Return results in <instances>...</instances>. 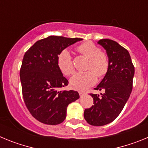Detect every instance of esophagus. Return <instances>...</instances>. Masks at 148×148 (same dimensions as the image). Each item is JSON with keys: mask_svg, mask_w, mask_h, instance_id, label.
Wrapping results in <instances>:
<instances>
[{"mask_svg": "<svg viewBox=\"0 0 148 148\" xmlns=\"http://www.w3.org/2000/svg\"><path fill=\"white\" fill-rule=\"evenodd\" d=\"M79 95H80L81 97H82V96H84V95H86V92H82V91H80V92H79Z\"/></svg>", "mask_w": 148, "mask_h": 148, "instance_id": "34e87169", "label": "esophagus"}]
</instances>
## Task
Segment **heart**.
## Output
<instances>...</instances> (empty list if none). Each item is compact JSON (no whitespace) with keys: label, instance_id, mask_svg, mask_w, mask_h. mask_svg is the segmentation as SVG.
<instances>
[{"label":"heart","instance_id":"b5f03b06","mask_svg":"<svg viewBox=\"0 0 148 148\" xmlns=\"http://www.w3.org/2000/svg\"><path fill=\"white\" fill-rule=\"evenodd\" d=\"M77 50L88 58L85 72L75 73L70 80V87L76 90H85L97 82L98 76L102 78L108 73L110 63L108 55L101 52L92 42L82 43L77 47ZM57 64L64 75H70L75 71L73 58L70 51L64 49L58 53Z\"/></svg>","mask_w":148,"mask_h":148}]
</instances>
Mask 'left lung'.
<instances>
[{
  "label": "left lung",
  "instance_id": "obj_1",
  "mask_svg": "<svg viewBox=\"0 0 148 148\" xmlns=\"http://www.w3.org/2000/svg\"><path fill=\"white\" fill-rule=\"evenodd\" d=\"M106 50L110 66L101 82L95 87L104 90L101 95L90 94L93 105L85 109L84 116L92 126H103L114 121L125 107L133 89L135 69L126 49L110 39L98 41Z\"/></svg>",
  "mask_w": 148,
  "mask_h": 148
}]
</instances>
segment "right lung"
<instances>
[{
  "label": "right lung",
  "mask_w": 148,
  "mask_h": 148,
  "mask_svg": "<svg viewBox=\"0 0 148 148\" xmlns=\"http://www.w3.org/2000/svg\"><path fill=\"white\" fill-rule=\"evenodd\" d=\"M82 38L51 35L38 40L23 56L20 70L24 102L35 119L56 125L64 121L66 108L79 99L77 91H60L68 84L57 64L62 49Z\"/></svg>",
  "instance_id": "obj_1"
}]
</instances>
